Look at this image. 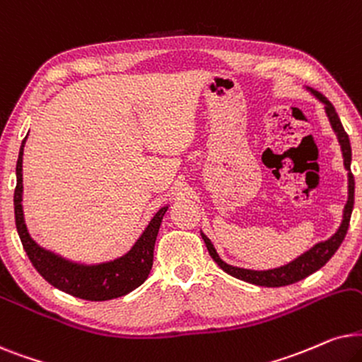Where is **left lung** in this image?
Returning <instances> with one entry per match:
<instances>
[{
  "mask_svg": "<svg viewBox=\"0 0 362 362\" xmlns=\"http://www.w3.org/2000/svg\"><path fill=\"white\" fill-rule=\"evenodd\" d=\"M308 90L315 95V98L320 100V103L325 105L326 115L329 119V124L334 131L336 137H338V142L341 146V152H343V158H344V168L348 170V202H346L344 210H343V220H341L339 228L336 230V233H332L327 240H322V242H317L313 245L310 250H306L305 253H301L300 257H296L291 262H288L286 264H281V267L276 268H269V269H250V268H240V267H233V264L223 262L220 258V255L216 253V250L211 243V240L206 237L204 231L200 230L202 238L206 245V250H209L210 257L215 259V263L223 269L225 273L231 274V276L243 279V281L252 283V285H258V286H267V288H276V286H286V285H293V283L300 281V279L310 276L317 269L325 267V264L329 262L332 255L338 252V248L343 243V240L348 233L349 228V220H351V214H353L354 209V177L351 173V160H353V153H351V144H349V137L346 134L343 124H341L339 115L336 112L334 105H332L329 100H327L325 95L317 93L315 89Z\"/></svg>",
  "mask_w": 362,
  "mask_h": 362,
  "instance_id": "left-lung-1",
  "label": "left lung"
}]
</instances>
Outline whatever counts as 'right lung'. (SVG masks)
Returning a JSON list of instances; mask_svg holds the SVG:
<instances>
[{
	"mask_svg": "<svg viewBox=\"0 0 362 362\" xmlns=\"http://www.w3.org/2000/svg\"><path fill=\"white\" fill-rule=\"evenodd\" d=\"M24 137L19 148L16 163V190H14V218H16L18 235L21 238L31 263L35 264L37 273L51 283L57 290L67 295L81 298L88 301H107L114 298L131 293L146 281L153 263V247L160 228L162 218L170 205H163L152 220L148 221L146 230L136 243L120 257L107 262L84 263L62 257V255L41 247L28 231L26 220L23 211V153Z\"/></svg>",
	"mask_w": 362,
	"mask_h": 362,
	"instance_id": "1",
	"label": "right lung"
}]
</instances>
